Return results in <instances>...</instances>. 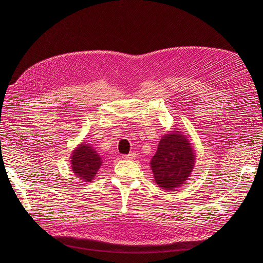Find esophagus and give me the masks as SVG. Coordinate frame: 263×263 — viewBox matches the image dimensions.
I'll return each instance as SVG.
<instances>
[{
    "label": "esophagus",
    "instance_id": "1",
    "mask_svg": "<svg viewBox=\"0 0 263 263\" xmlns=\"http://www.w3.org/2000/svg\"><path fill=\"white\" fill-rule=\"evenodd\" d=\"M134 157H135V154H134V153H131V154H129V155H124V156H123V158L126 159V160H132V159H134Z\"/></svg>",
    "mask_w": 263,
    "mask_h": 263
}]
</instances>
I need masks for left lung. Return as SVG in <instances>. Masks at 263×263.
Segmentation results:
<instances>
[{
  "mask_svg": "<svg viewBox=\"0 0 263 263\" xmlns=\"http://www.w3.org/2000/svg\"><path fill=\"white\" fill-rule=\"evenodd\" d=\"M196 164L195 148L181 131L164 134L149 165L161 189L176 191L190 179Z\"/></svg>",
  "mask_w": 263,
  "mask_h": 263,
  "instance_id": "8db88e82",
  "label": "left lung"
}]
</instances>
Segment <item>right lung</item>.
Returning a JSON list of instances; mask_svg holds the SVG:
<instances>
[{
	"label": "right lung",
	"mask_w": 263,
	"mask_h": 263,
	"mask_svg": "<svg viewBox=\"0 0 263 263\" xmlns=\"http://www.w3.org/2000/svg\"><path fill=\"white\" fill-rule=\"evenodd\" d=\"M102 163L103 160L96 149L85 142L78 144L70 155L72 173L86 183L92 181Z\"/></svg>",
	"instance_id": "right-lung-1"
}]
</instances>
